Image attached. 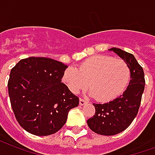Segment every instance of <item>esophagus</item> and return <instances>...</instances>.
Segmentation results:
<instances>
[{
  "label": "esophagus",
  "mask_w": 155,
  "mask_h": 155,
  "mask_svg": "<svg viewBox=\"0 0 155 155\" xmlns=\"http://www.w3.org/2000/svg\"><path fill=\"white\" fill-rule=\"evenodd\" d=\"M87 103H88V101L87 100H85V99L80 98V100H79V104H80V105H84V104H87Z\"/></svg>",
  "instance_id": "34e87169"
}]
</instances>
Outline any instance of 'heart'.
<instances>
[{"label":"heart","instance_id":"b5f03b06","mask_svg":"<svg viewBox=\"0 0 155 155\" xmlns=\"http://www.w3.org/2000/svg\"><path fill=\"white\" fill-rule=\"evenodd\" d=\"M130 76V68L124 60L98 54L85 60L78 68H66L62 79L74 94L84 90L89 83L91 94L97 101H109L123 92Z\"/></svg>","mask_w":155,"mask_h":155}]
</instances>
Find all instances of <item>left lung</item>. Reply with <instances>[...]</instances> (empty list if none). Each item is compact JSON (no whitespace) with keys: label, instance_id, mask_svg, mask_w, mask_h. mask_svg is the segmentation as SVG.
<instances>
[{"label":"left lung","instance_id":"8db88e82","mask_svg":"<svg viewBox=\"0 0 155 155\" xmlns=\"http://www.w3.org/2000/svg\"><path fill=\"white\" fill-rule=\"evenodd\" d=\"M128 64L131 80L126 91L117 98L105 104H93L95 113L87 120L91 131L104 136H114L126 130L139 110L145 89V73L134 55L121 49L111 48Z\"/></svg>","mask_w":155,"mask_h":155}]
</instances>
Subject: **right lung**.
Segmentation results:
<instances>
[{
  "label": "right lung",
  "instance_id": "right-lung-1",
  "mask_svg": "<svg viewBox=\"0 0 155 155\" xmlns=\"http://www.w3.org/2000/svg\"><path fill=\"white\" fill-rule=\"evenodd\" d=\"M67 65L51 58L29 57L12 68L8 81L10 104L18 123L36 136L62 128L79 99L61 82Z\"/></svg>",
  "mask_w": 155,
  "mask_h": 155
}]
</instances>
